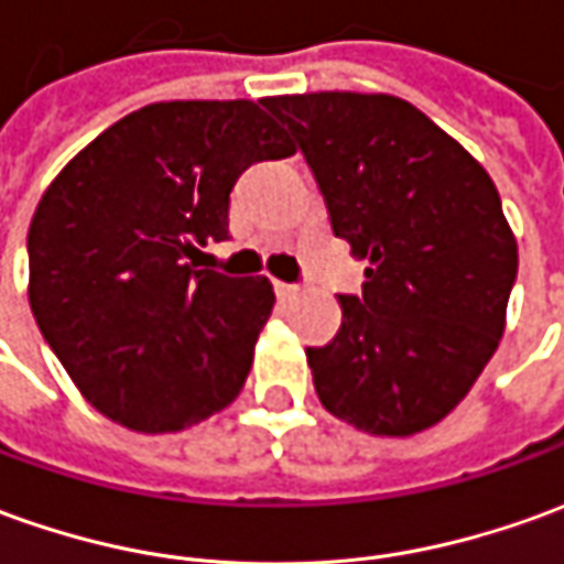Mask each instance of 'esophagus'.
Wrapping results in <instances>:
<instances>
[{
	"instance_id": "34e87169",
	"label": "esophagus",
	"mask_w": 564,
	"mask_h": 564,
	"mask_svg": "<svg viewBox=\"0 0 564 564\" xmlns=\"http://www.w3.org/2000/svg\"><path fill=\"white\" fill-rule=\"evenodd\" d=\"M275 294L282 297V301H289V297H294L297 294V285H291V282H273Z\"/></svg>"
}]
</instances>
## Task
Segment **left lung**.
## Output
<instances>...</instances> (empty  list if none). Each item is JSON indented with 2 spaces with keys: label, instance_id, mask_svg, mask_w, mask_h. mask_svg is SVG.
<instances>
[{
  "label": "left lung",
  "instance_id": "obj_1",
  "mask_svg": "<svg viewBox=\"0 0 564 564\" xmlns=\"http://www.w3.org/2000/svg\"><path fill=\"white\" fill-rule=\"evenodd\" d=\"M319 184L332 230L365 267L344 322L306 347L319 402L371 436L452 414L495 356L519 248L495 181L452 134L393 95L267 97Z\"/></svg>",
  "mask_w": 564,
  "mask_h": 564
}]
</instances>
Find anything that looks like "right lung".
Wrapping results in <instances>:
<instances>
[{
	"instance_id": "obj_1",
	"label": "right lung",
	"mask_w": 564,
	"mask_h": 564,
	"mask_svg": "<svg viewBox=\"0 0 564 564\" xmlns=\"http://www.w3.org/2000/svg\"><path fill=\"white\" fill-rule=\"evenodd\" d=\"M263 104V100H260ZM254 100L128 112L67 162L26 236L30 310L91 405L134 433H177L227 408L273 313L267 275L196 270L224 242L248 165L294 143Z\"/></svg>"
}]
</instances>
